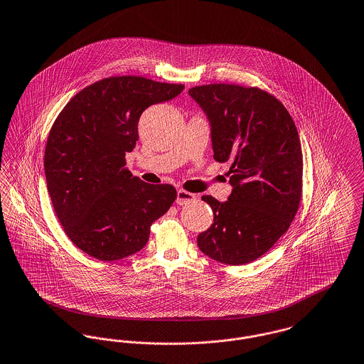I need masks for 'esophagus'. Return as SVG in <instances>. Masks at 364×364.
Listing matches in <instances>:
<instances>
[{
	"label": "esophagus",
	"mask_w": 364,
	"mask_h": 364,
	"mask_svg": "<svg viewBox=\"0 0 364 364\" xmlns=\"http://www.w3.org/2000/svg\"><path fill=\"white\" fill-rule=\"evenodd\" d=\"M193 200H195V195L193 193H188V191H186L183 188H180L177 191V199H176L177 205H187V203H190Z\"/></svg>",
	"instance_id": "34e87169"
}]
</instances>
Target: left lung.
<instances>
[{
	"mask_svg": "<svg viewBox=\"0 0 364 364\" xmlns=\"http://www.w3.org/2000/svg\"><path fill=\"white\" fill-rule=\"evenodd\" d=\"M188 93L210 124L214 159L231 162L232 186L225 202L202 196L214 218L198 236V247L223 264L252 262L277 243L299 210V132L278 99L258 87L212 84Z\"/></svg>",
	"mask_w": 364,
	"mask_h": 364,
	"instance_id": "1",
	"label": "left lung"
}]
</instances>
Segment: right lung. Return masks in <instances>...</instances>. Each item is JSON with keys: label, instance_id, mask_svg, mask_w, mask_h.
Masks as SVG:
<instances>
[{"label": "right lung", "instance_id": "add662e5", "mask_svg": "<svg viewBox=\"0 0 364 364\" xmlns=\"http://www.w3.org/2000/svg\"><path fill=\"white\" fill-rule=\"evenodd\" d=\"M183 89L109 77L77 93L56 118L43 156L48 193L65 234L86 255L114 261L140 252L151 224L169 210L174 187L133 177L125 155L139 140L143 111Z\"/></svg>", "mask_w": 364, "mask_h": 364}]
</instances>
